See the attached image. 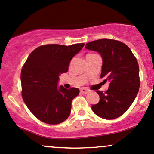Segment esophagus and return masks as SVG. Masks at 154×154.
I'll return each mask as SVG.
<instances>
[{
  "label": "esophagus",
  "mask_w": 154,
  "mask_h": 154,
  "mask_svg": "<svg viewBox=\"0 0 154 154\" xmlns=\"http://www.w3.org/2000/svg\"><path fill=\"white\" fill-rule=\"evenodd\" d=\"M80 92H82V93H83V94H87V93H89V92H90V90H89V89L85 88V87H83V88L81 89Z\"/></svg>",
  "instance_id": "34e87169"
}]
</instances>
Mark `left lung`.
Here are the masks:
<instances>
[{"label": "left lung", "mask_w": 154, "mask_h": 154, "mask_svg": "<svg viewBox=\"0 0 154 154\" xmlns=\"http://www.w3.org/2000/svg\"><path fill=\"white\" fill-rule=\"evenodd\" d=\"M85 48L96 51L102 58L100 77L109 82L105 92L97 91L100 101L92 106L95 115L106 120L121 116L131 106L139 92L140 82L136 58L125 44L101 39L86 44Z\"/></svg>", "instance_id": "1"}]
</instances>
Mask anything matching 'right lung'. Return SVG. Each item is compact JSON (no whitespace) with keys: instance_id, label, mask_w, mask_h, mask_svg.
Here are the masks:
<instances>
[{"instance_id":"1","label":"right lung","mask_w":154,"mask_h":154,"mask_svg":"<svg viewBox=\"0 0 154 154\" xmlns=\"http://www.w3.org/2000/svg\"><path fill=\"white\" fill-rule=\"evenodd\" d=\"M84 43L66 46L45 45L31 53L20 75L22 96L29 109L48 124H59L69 117L71 102L79 90L59 87V75L67 72L71 59Z\"/></svg>"}]
</instances>
